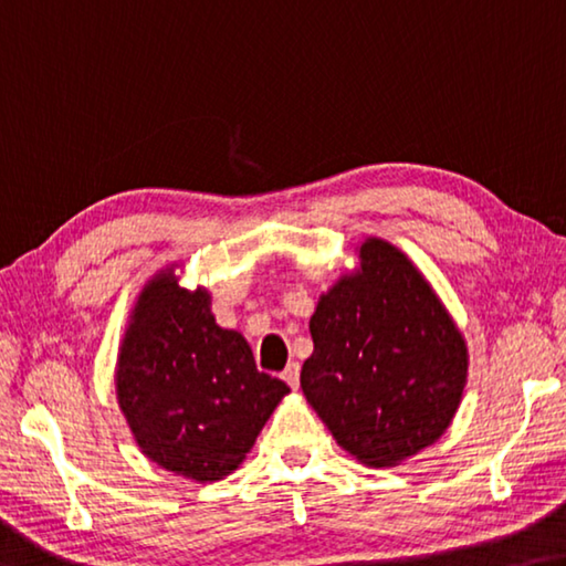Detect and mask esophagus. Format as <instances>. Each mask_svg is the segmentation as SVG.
I'll return each mask as SVG.
<instances>
[{"label": "esophagus", "mask_w": 566, "mask_h": 566, "mask_svg": "<svg viewBox=\"0 0 566 566\" xmlns=\"http://www.w3.org/2000/svg\"><path fill=\"white\" fill-rule=\"evenodd\" d=\"M282 378H284L286 385H290V388H297V385H300V365L297 363L286 365L284 373H282Z\"/></svg>", "instance_id": "esophagus-1"}]
</instances>
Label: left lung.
I'll list each match as a JSON object with an SVG mask.
<instances>
[{"label": "left lung", "mask_w": 566, "mask_h": 566, "mask_svg": "<svg viewBox=\"0 0 566 566\" xmlns=\"http://www.w3.org/2000/svg\"><path fill=\"white\" fill-rule=\"evenodd\" d=\"M360 266L322 294L302 392L349 455L388 469L436 443L469 373L461 329L398 247L365 239Z\"/></svg>", "instance_id": "1"}]
</instances>
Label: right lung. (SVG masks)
<instances>
[{"instance_id":"1","label":"right lung","mask_w":566,"mask_h":566,"mask_svg":"<svg viewBox=\"0 0 566 566\" xmlns=\"http://www.w3.org/2000/svg\"><path fill=\"white\" fill-rule=\"evenodd\" d=\"M174 269L138 294L115 390L150 461L211 483L239 469L290 388L256 370L247 339L213 319L209 290H184Z\"/></svg>"}]
</instances>
